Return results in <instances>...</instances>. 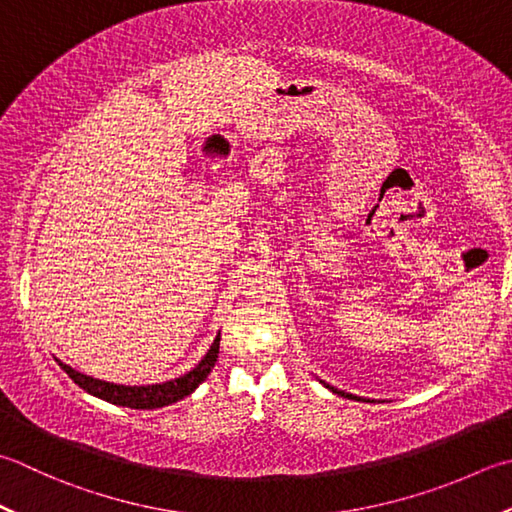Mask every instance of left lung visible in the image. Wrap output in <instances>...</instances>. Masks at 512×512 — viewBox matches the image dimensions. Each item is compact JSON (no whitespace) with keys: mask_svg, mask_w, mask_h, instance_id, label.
Instances as JSON below:
<instances>
[{"mask_svg":"<svg viewBox=\"0 0 512 512\" xmlns=\"http://www.w3.org/2000/svg\"><path fill=\"white\" fill-rule=\"evenodd\" d=\"M328 390H333V393H337V395H342V397H348V399H362V397H355V395H348V393H344V390H337V388H333V386H326Z\"/></svg>","mask_w":512,"mask_h":512,"instance_id":"1","label":"left lung"}]
</instances>
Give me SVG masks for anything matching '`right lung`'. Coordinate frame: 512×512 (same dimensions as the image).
I'll return each mask as SVG.
<instances>
[{"label": "right lung", "mask_w": 512, "mask_h": 512, "mask_svg": "<svg viewBox=\"0 0 512 512\" xmlns=\"http://www.w3.org/2000/svg\"><path fill=\"white\" fill-rule=\"evenodd\" d=\"M217 353H219V335L215 337V342L210 346L206 357L193 370H190V373L177 379H170V382H164V384H153V386H119V384L102 382V379L77 373V370H73L62 362H59V366L64 368V373L73 379L79 388H84L86 393L95 395L99 399H104V402L128 406V408L153 410V408L175 404L179 399H184L186 395L193 393V390L208 377L210 370H213L217 362Z\"/></svg>", "instance_id": "right-lung-1"}]
</instances>
